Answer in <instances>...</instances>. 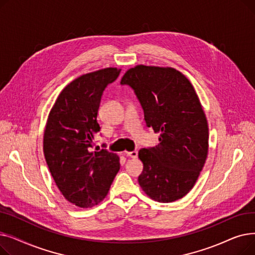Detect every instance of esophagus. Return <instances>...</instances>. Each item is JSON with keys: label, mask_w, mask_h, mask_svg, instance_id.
<instances>
[{"label": "esophagus", "mask_w": 255, "mask_h": 255, "mask_svg": "<svg viewBox=\"0 0 255 255\" xmlns=\"http://www.w3.org/2000/svg\"><path fill=\"white\" fill-rule=\"evenodd\" d=\"M126 155H127L128 157H131V158H137L138 153H137V151H133V152H127Z\"/></svg>", "instance_id": "34e87169"}]
</instances>
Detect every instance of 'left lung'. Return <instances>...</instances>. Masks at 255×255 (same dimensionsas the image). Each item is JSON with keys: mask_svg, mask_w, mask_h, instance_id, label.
<instances>
[{"mask_svg": "<svg viewBox=\"0 0 255 255\" xmlns=\"http://www.w3.org/2000/svg\"><path fill=\"white\" fill-rule=\"evenodd\" d=\"M134 90L146 126L160 133L155 148L141 149L138 183L150 198L172 203L195 185L209 152V126L194 87L171 67L136 65L121 80Z\"/></svg>", "mask_w": 255, "mask_h": 255, "instance_id": "1", "label": "left lung"}]
</instances>
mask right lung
I'll return each mask as SVG.
<instances>
[{"mask_svg":"<svg viewBox=\"0 0 255 255\" xmlns=\"http://www.w3.org/2000/svg\"><path fill=\"white\" fill-rule=\"evenodd\" d=\"M116 67L86 73L67 85L51 107L43 135V153L56 185L69 203L92 208L106 197L120 169V157L94 152L103 90L118 78Z\"/></svg>","mask_w":255,"mask_h":255,"instance_id":"add662e5","label":"right lung"}]
</instances>
